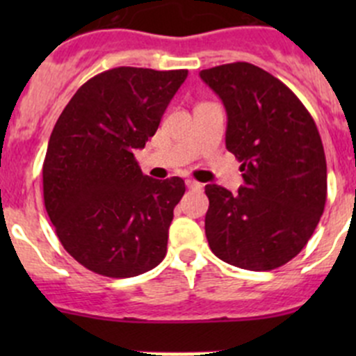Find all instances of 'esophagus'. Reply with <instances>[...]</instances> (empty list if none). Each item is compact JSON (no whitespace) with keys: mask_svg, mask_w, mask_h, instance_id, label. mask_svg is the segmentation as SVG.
<instances>
[{"mask_svg":"<svg viewBox=\"0 0 356 356\" xmlns=\"http://www.w3.org/2000/svg\"><path fill=\"white\" fill-rule=\"evenodd\" d=\"M186 186H188V189H193V191H198V189H201L200 182L191 181V179H188V181H186Z\"/></svg>","mask_w":356,"mask_h":356,"instance_id":"obj_1","label":"esophagus"}]
</instances>
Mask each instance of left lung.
<instances>
[{"instance_id":"1","label":"left lung","mask_w":356,"mask_h":356,"mask_svg":"<svg viewBox=\"0 0 356 356\" xmlns=\"http://www.w3.org/2000/svg\"><path fill=\"white\" fill-rule=\"evenodd\" d=\"M227 111L225 148L241 161L232 195L204 186V234L215 257L246 270H272L314 234L327 196V163L314 118L279 79L246 62L200 72Z\"/></svg>"}]
</instances>
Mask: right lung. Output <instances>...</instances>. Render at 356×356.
Returning <instances> with one entry per match:
<instances>
[{
  "instance_id": "1",
  "label": "right lung",
  "mask_w": 356,
  "mask_h": 356,
  "mask_svg": "<svg viewBox=\"0 0 356 356\" xmlns=\"http://www.w3.org/2000/svg\"><path fill=\"white\" fill-rule=\"evenodd\" d=\"M188 70L117 67L82 84L49 136L42 193L63 248L113 279L155 268L167 253L181 177H148L134 158L155 136Z\"/></svg>"
}]
</instances>
